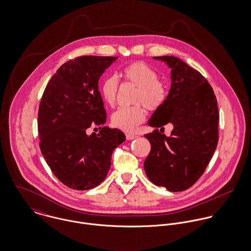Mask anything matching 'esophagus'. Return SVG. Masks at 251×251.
<instances>
[{
  "label": "esophagus",
  "instance_id": "obj_1",
  "mask_svg": "<svg viewBox=\"0 0 251 251\" xmlns=\"http://www.w3.org/2000/svg\"><path fill=\"white\" fill-rule=\"evenodd\" d=\"M138 138V136L136 135H133V134H126V139L128 140H131V139H135Z\"/></svg>",
  "mask_w": 251,
  "mask_h": 251
}]
</instances>
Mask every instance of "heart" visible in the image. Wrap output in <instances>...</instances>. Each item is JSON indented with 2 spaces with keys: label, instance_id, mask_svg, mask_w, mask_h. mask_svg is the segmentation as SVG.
Returning <instances> with one entry per match:
<instances>
[{
  "label": "heart",
  "instance_id": "b5f03b06",
  "mask_svg": "<svg viewBox=\"0 0 251 251\" xmlns=\"http://www.w3.org/2000/svg\"><path fill=\"white\" fill-rule=\"evenodd\" d=\"M120 77L126 84L136 86L133 103L130 108H120L112 113V124L115 128L133 132L145 120L144 107L151 112L160 109L167 101L168 87L159 79V74L150 65L136 61L125 66L120 71ZM100 94L103 100L113 106L118 92V82L113 76L105 78L100 84Z\"/></svg>",
  "mask_w": 251,
  "mask_h": 251
}]
</instances>
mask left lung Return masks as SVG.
<instances>
[{"instance_id":"1","label":"left lung","mask_w":251,"mask_h":251,"mask_svg":"<svg viewBox=\"0 0 251 251\" xmlns=\"http://www.w3.org/2000/svg\"><path fill=\"white\" fill-rule=\"evenodd\" d=\"M171 68V87L165 104L148 125H173L169 137L158 129L146 134L151 151L144 162L149 180L169 192L195 185L210 163L219 141L220 112L215 92L200 72L175 56H154ZM163 133V132H162Z\"/></svg>"}]
</instances>
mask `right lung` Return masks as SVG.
I'll return each mask as SVG.
<instances>
[{
    "mask_svg": "<svg viewBox=\"0 0 251 251\" xmlns=\"http://www.w3.org/2000/svg\"><path fill=\"white\" fill-rule=\"evenodd\" d=\"M118 56H78L63 63L43 92L37 117L39 147L56 178L73 190L102 183L113 150L125 140L118 129L103 127L86 135L91 125L106 123L98 82ZM101 128V127H100Z\"/></svg>",
    "mask_w": 251,
    "mask_h": 251,
    "instance_id": "obj_1",
    "label": "right lung"
}]
</instances>
